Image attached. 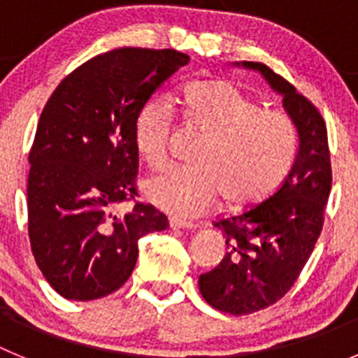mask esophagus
<instances>
[{"label":"esophagus","mask_w":358,"mask_h":358,"mask_svg":"<svg viewBox=\"0 0 358 358\" xmlns=\"http://www.w3.org/2000/svg\"><path fill=\"white\" fill-rule=\"evenodd\" d=\"M169 226L170 229H194L195 224L186 222V220H177V218H170Z\"/></svg>","instance_id":"34e87169"}]
</instances>
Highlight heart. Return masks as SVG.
Segmentation results:
<instances>
[{
    "label": "heart",
    "instance_id": "obj_1",
    "mask_svg": "<svg viewBox=\"0 0 358 358\" xmlns=\"http://www.w3.org/2000/svg\"><path fill=\"white\" fill-rule=\"evenodd\" d=\"M182 123L202 138L192 169H169L143 182L145 197L176 217H197L222 197L229 210L255 206L289 176L297 150L292 120L222 78L189 82L182 91ZM173 109L154 96L134 120V145L141 159L159 169L170 156Z\"/></svg>",
    "mask_w": 358,
    "mask_h": 358
}]
</instances>
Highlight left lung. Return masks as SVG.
Instances as JSON below:
<instances>
[{
  "label": "left lung",
  "instance_id": "left-lung-1",
  "mask_svg": "<svg viewBox=\"0 0 358 358\" xmlns=\"http://www.w3.org/2000/svg\"><path fill=\"white\" fill-rule=\"evenodd\" d=\"M242 66L260 71L283 96L299 145L289 176L271 197L213 222L226 238V255L199 276V290L213 308L231 315L255 314L289 292L321 235L331 189L327 125L317 107L268 66Z\"/></svg>",
  "mask_w": 358,
  "mask_h": 358
}]
</instances>
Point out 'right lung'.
Segmentation results:
<instances>
[{
	"label": "right lung",
	"instance_id": "add662e5",
	"mask_svg": "<svg viewBox=\"0 0 358 358\" xmlns=\"http://www.w3.org/2000/svg\"><path fill=\"white\" fill-rule=\"evenodd\" d=\"M189 62L176 50L118 48L57 85L28 154V236L50 285L66 299L109 296L129 280L138 240L169 227L138 202L134 120L154 91ZM134 201L127 214L117 206Z\"/></svg>",
	"mask_w": 358,
	"mask_h": 358
}]
</instances>
